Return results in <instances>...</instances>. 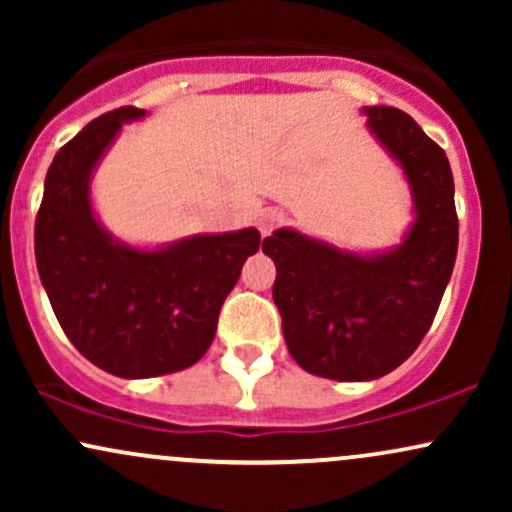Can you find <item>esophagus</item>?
<instances>
[{"mask_svg": "<svg viewBox=\"0 0 512 512\" xmlns=\"http://www.w3.org/2000/svg\"><path fill=\"white\" fill-rule=\"evenodd\" d=\"M281 223H284V214H281L279 209H264L260 211V216H257V228H260L262 236H269V233H272L274 228H279Z\"/></svg>", "mask_w": 512, "mask_h": 512, "instance_id": "esophagus-1", "label": "esophagus"}]
</instances>
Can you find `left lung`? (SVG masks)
Masks as SVG:
<instances>
[{
	"label": "left lung",
	"mask_w": 512,
	"mask_h": 512,
	"mask_svg": "<svg viewBox=\"0 0 512 512\" xmlns=\"http://www.w3.org/2000/svg\"><path fill=\"white\" fill-rule=\"evenodd\" d=\"M368 129L402 166L414 223L397 248L358 255L279 228L262 250L276 264L274 303L289 354L320 378L363 383L402 366L426 337L457 257L448 156L407 113L363 108Z\"/></svg>",
	"instance_id": "obj_1"
}]
</instances>
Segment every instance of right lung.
<instances>
[{
    "label": "right lung",
    "instance_id": "add662e5",
    "mask_svg": "<svg viewBox=\"0 0 512 512\" xmlns=\"http://www.w3.org/2000/svg\"><path fill=\"white\" fill-rule=\"evenodd\" d=\"M120 108L57 151L35 219V262L64 334L93 366L137 380L190 368L214 342L221 305L260 231L202 233L163 248L120 243L93 214L91 175L125 122Z\"/></svg>",
    "mask_w": 512,
    "mask_h": 512
}]
</instances>
